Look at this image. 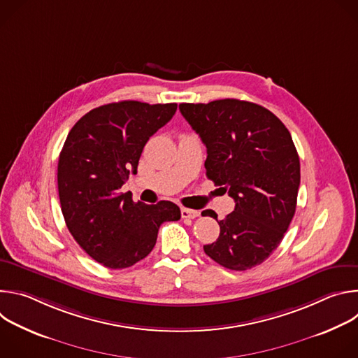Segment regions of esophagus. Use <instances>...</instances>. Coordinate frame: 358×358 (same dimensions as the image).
<instances>
[{
  "label": "esophagus",
  "instance_id": "1",
  "mask_svg": "<svg viewBox=\"0 0 358 358\" xmlns=\"http://www.w3.org/2000/svg\"><path fill=\"white\" fill-rule=\"evenodd\" d=\"M199 215L198 211L195 210H189V208H181V217L182 218H188V220H194Z\"/></svg>",
  "mask_w": 358,
  "mask_h": 358
}]
</instances>
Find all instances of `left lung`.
<instances>
[{"instance_id":"left-lung-1","label":"left lung","mask_w":358,"mask_h":358,"mask_svg":"<svg viewBox=\"0 0 358 358\" xmlns=\"http://www.w3.org/2000/svg\"><path fill=\"white\" fill-rule=\"evenodd\" d=\"M180 112L207 147V177L222 185L235 210L218 221L211 259L231 271L261 265L279 246L296 211L300 162L286 126L268 109L238 99L181 103Z\"/></svg>"}]
</instances>
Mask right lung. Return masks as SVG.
Returning a JSON list of instances; mask_svg holds the SVG:
<instances>
[{
	"mask_svg": "<svg viewBox=\"0 0 358 358\" xmlns=\"http://www.w3.org/2000/svg\"><path fill=\"white\" fill-rule=\"evenodd\" d=\"M177 103L148 105L137 100L99 106L71 129L58 162V191L66 227L79 246L109 269L144 259L166 221L181 211L171 201L155 206L120 192L137 173L141 151L167 124Z\"/></svg>",
	"mask_w": 358,
	"mask_h": 358,
	"instance_id": "add662e5",
	"label": "right lung"
}]
</instances>
